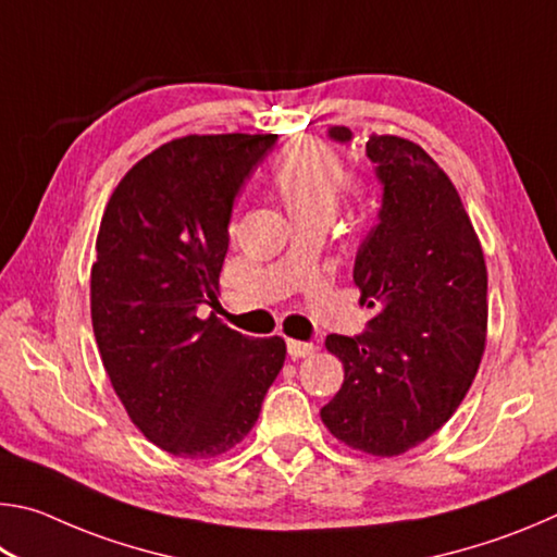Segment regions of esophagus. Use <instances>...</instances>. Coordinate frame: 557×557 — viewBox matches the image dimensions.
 Returning <instances> with one entry per match:
<instances>
[{"instance_id": "esophagus-1", "label": "esophagus", "mask_w": 557, "mask_h": 557, "mask_svg": "<svg viewBox=\"0 0 557 557\" xmlns=\"http://www.w3.org/2000/svg\"><path fill=\"white\" fill-rule=\"evenodd\" d=\"M317 351V346L312 342H295V338H287V354L292 358H305L312 356Z\"/></svg>"}]
</instances>
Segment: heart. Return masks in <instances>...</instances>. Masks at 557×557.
Returning a JSON list of instances; mask_svg holds the SVG:
<instances>
[{
	"label": "heart",
	"instance_id": "1",
	"mask_svg": "<svg viewBox=\"0 0 557 557\" xmlns=\"http://www.w3.org/2000/svg\"><path fill=\"white\" fill-rule=\"evenodd\" d=\"M270 184L297 225L332 221L344 186L358 194V184H344V162L336 149L317 139L287 147L272 166Z\"/></svg>",
	"mask_w": 557,
	"mask_h": 557
}]
</instances>
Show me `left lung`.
<instances>
[{"mask_svg":"<svg viewBox=\"0 0 557 557\" xmlns=\"http://www.w3.org/2000/svg\"><path fill=\"white\" fill-rule=\"evenodd\" d=\"M351 129L329 139L351 143ZM383 186L379 221L358 245L354 282L375 309L363 334H329L344 383L322 408L329 432L366 455L395 457L445 425L486 344L484 252L455 184L420 145L371 135Z\"/></svg>","mask_w":557,"mask_h":557,"instance_id":"8db88e82","label":"left lung"}]
</instances>
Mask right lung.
<instances>
[{
    "label": "right lung",
    "mask_w": 557,
    "mask_h": 557,
    "mask_svg": "<svg viewBox=\"0 0 557 557\" xmlns=\"http://www.w3.org/2000/svg\"><path fill=\"white\" fill-rule=\"evenodd\" d=\"M275 139H172L129 169L102 213L90 272L102 366L129 420L174 457L238 445L285 363L280 336H243L201 317L219 305L235 196Z\"/></svg>",
    "instance_id": "right-lung-1"
}]
</instances>
